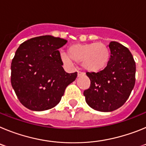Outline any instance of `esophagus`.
Returning <instances> with one entry per match:
<instances>
[{"label":"esophagus","instance_id":"obj_1","mask_svg":"<svg viewBox=\"0 0 146 146\" xmlns=\"http://www.w3.org/2000/svg\"><path fill=\"white\" fill-rule=\"evenodd\" d=\"M84 74H85L84 72H80V71H78V72H77V77H81V76H82V75H84Z\"/></svg>","mask_w":146,"mask_h":146}]
</instances>
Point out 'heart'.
Instances as JSON below:
<instances>
[{
	"mask_svg": "<svg viewBox=\"0 0 146 146\" xmlns=\"http://www.w3.org/2000/svg\"><path fill=\"white\" fill-rule=\"evenodd\" d=\"M68 55H62L65 63L70 64L72 60L82 63L86 70L98 72L106 68L110 60V50L103 43H90L72 45L68 50Z\"/></svg>",
	"mask_w": 146,
	"mask_h": 146,
	"instance_id": "b5f03b06",
	"label": "heart"
}]
</instances>
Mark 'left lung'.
<instances>
[{
    "mask_svg": "<svg viewBox=\"0 0 146 146\" xmlns=\"http://www.w3.org/2000/svg\"><path fill=\"white\" fill-rule=\"evenodd\" d=\"M110 58L106 68L87 72L91 86L83 94L89 106L100 112H111L128 99L135 84L136 65L128 48L117 42L109 44Z\"/></svg>",
    "mask_w": 146,
    "mask_h": 146,
    "instance_id": "left-lung-1",
    "label": "left lung"
}]
</instances>
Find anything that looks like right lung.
I'll return each instance as SVG.
<instances>
[{
    "label": "right lung",
    "instance_id": "obj_1",
    "mask_svg": "<svg viewBox=\"0 0 146 146\" xmlns=\"http://www.w3.org/2000/svg\"><path fill=\"white\" fill-rule=\"evenodd\" d=\"M67 40L50 35L35 37L20 45L11 65V83L23 106L34 111L56 106L77 72L62 67L58 49Z\"/></svg>",
    "mask_w": 146,
    "mask_h": 146
}]
</instances>
